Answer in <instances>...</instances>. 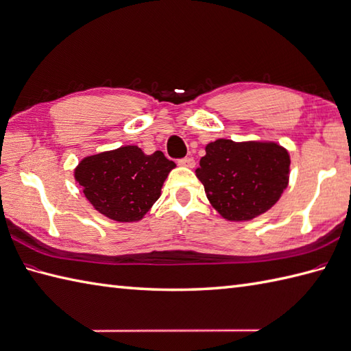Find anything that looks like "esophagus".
I'll list each match as a JSON object with an SVG mask.
<instances>
[{"instance_id": "1", "label": "esophagus", "mask_w": 351, "mask_h": 351, "mask_svg": "<svg viewBox=\"0 0 351 351\" xmlns=\"http://www.w3.org/2000/svg\"><path fill=\"white\" fill-rule=\"evenodd\" d=\"M178 165H179V166H184V167H190V169H193L195 162H194V158H191V157H185V158L178 160Z\"/></svg>"}]
</instances>
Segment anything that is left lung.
Returning a JSON list of instances; mask_svg holds the SVG:
<instances>
[{"instance_id": "8db88e82", "label": "left lung", "mask_w": 351, "mask_h": 351, "mask_svg": "<svg viewBox=\"0 0 351 351\" xmlns=\"http://www.w3.org/2000/svg\"><path fill=\"white\" fill-rule=\"evenodd\" d=\"M289 172L290 156L278 143L218 138L206 145L195 176L219 215L229 221H250L280 200Z\"/></svg>"}]
</instances>
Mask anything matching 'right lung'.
Wrapping results in <instances>:
<instances>
[{
	"label": "right lung",
	"mask_w": 351,
	"mask_h": 351,
	"mask_svg": "<svg viewBox=\"0 0 351 351\" xmlns=\"http://www.w3.org/2000/svg\"><path fill=\"white\" fill-rule=\"evenodd\" d=\"M176 165L161 151L146 156L134 145L85 157L75 178L100 214L119 223L142 219L161 194Z\"/></svg>",
	"instance_id": "right-lung-1"
}]
</instances>
